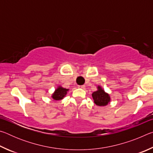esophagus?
<instances>
[{"instance_id": "esophagus-1", "label": "esophagus", "mask_w": 153, "mask_h": 153, "mask_svg": "<svg viewBox=\"0 0 153 153\" xmlns=\"http://www.w3.org/2000/svg\"><path fill=\"white\" fill-rule=\"evenodd\" d=\"M78 88H82V89H85L86 86H85L84 85H82V86H78Z\"/></svg>"}]
</instances>
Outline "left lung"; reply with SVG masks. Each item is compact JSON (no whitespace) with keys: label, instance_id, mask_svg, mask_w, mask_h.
I'll return each mask as SVG.
<instances>
[{"label":"left lung","instance_id":"8db88e82","mask_svg":"<svg viewBox=\"0 0 153 153\" xmlns=\"http://www.w3.org/2000/svg\"><path fill=\"white\" fill-rule=\"evenodd\" d=\"M94 102L97 106H106L111 101V97L108 93L105 92L101 86H98L97 90L92 94Z\"/></svg>","mask_w":153,"mask_h":153}]
</instances>
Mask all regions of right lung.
Instances as JSON below:
<instances>
[{
	"label": "right lung",
	"mask_w": 153,
	"mask_h": 153,
	"mask_svg": "<svg viewBox=\"0 0 153 153\" xmlns=\"http://www.w3.org/2000/svg\"><path fill=\"white\" fill-rule=\"evenodd\" d=\"M69 89L64 88L61 86H59L56 89H55V92L52 94L51 97L53 98L54 100H60L65 97L67 94V92L69 91Z\"/></svg>",
	"instance_id": "right-lung-1"
}]
</instances>
